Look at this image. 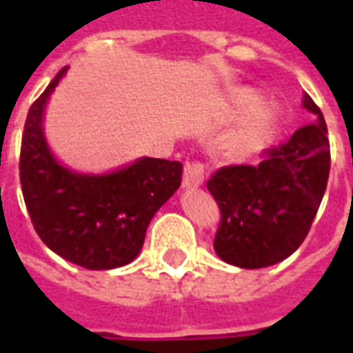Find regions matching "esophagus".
Instances as JSON below:
<instances>
[{
  "instance_id": "obj_1",
  "label": "esophagus",
  "mask_w": 353,
  "mask_h": 353,
  "mask_svg": "<svg viewBox=\"0 0 353 353\" xmlns=\"http://www.w3.org/2000/svg\"><path fill=\"white\" fill-rule=\"evenodd\" d=\"M208 176L206 166L199 161L187 162L185 164V172H183V185L185 187H200L204 183V179Z\"/></svg>"
}]
</instances>
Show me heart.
Segmentation results:
<instances>
[{
    "mask_svg": "<svg viewBox=\"0 0 353 353\" xmlns=\"http://www.w3.org/2000/svg\"><path fill=\"white\" fill-rule=\"evenodd\" d=\"M259 101V98L253 94H248L244 98V103L248 108H257ZM276 126H278V113L274 109H261L255 115L250 117L244 126L236 132L232 145L240 154L259 153L272 141Z\"/></svg>",
    "mask_w": 353,
    "mask_h": 353,
    "instance_id": "obj_1",
    "label": "heart"
}]
</instances>
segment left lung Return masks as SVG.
<instances>
[{"instance_id": "obj_1", "label": "left lung", "mask_w": 353, "mask_h": 353, "mask_svg": "<svg viewBox=\"0 0 353 353\" xmlns=\"http://www.w3.org/2000/svg\"><path fill=\"white\" fill-rule=\"evenodd\" d=\"M303 105L318 117L257 164L223 166L208 179L221 210L214 250L225 263L263 268L288 259L308 234L325 192L331 153L321 109L304 94Z\"/></svg>"}]
</instances>
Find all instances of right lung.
<instances>
[{
	"mask_svg": "<svg viewBox=\"0 0 353 353\" xmlns=\"http://www.w3.org/2000/svg\"><path fill=\"white\" fill-rule=\"evenodd\" d=\"M65 70L28 111L20 147L22 194L47 248L73 265L109 270L138 257L153 215L181 185L183 166L149 157L103 176L62 166L45 141L43 111Z\"/></svg>",
	"mask_w": 353,
	"mask_h": 353,
	"instance_id": "add662e5",
	"label": "right lung"
}]
</instances>
